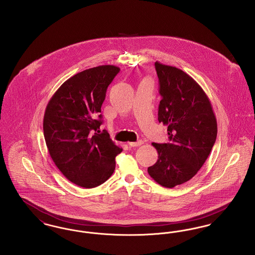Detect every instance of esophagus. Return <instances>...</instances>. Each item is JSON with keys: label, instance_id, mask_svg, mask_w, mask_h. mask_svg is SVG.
I'll return each mask as SVG.
<instances>
[{"label": "esophagus", "instance_id": "esophagus-1", "mask_svg": "<svg viewBox=\"0 0 255 255\" xmlns=\"http://www.w3.org/2000/svg\"><path fill=\"white\" fill-rule=\"evenodd\" d=\"M128 144L130 146H132V147H137V146L142 145V144H143V141H142V140H138V141H136V142H129Z\"/></svg>", "mask_w": 255, "mask_h": 255}]
</instances>
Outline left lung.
Returning <instances> with one entry per match:
<instances>
[{"label":"left lung","mask_w":255,"mask_h":255,"mask_svg":"<svg viewBox=\"0 0 255 255\" xmlns=\"http://www.w3.org/2000/svg\"><path fill=\"white\" fill-rule=\"evenodd\" d=\"M161 100L158 122L167 125L168 143H152L158 160L148 174L161 186L172 188L192 179L216 141L217 122L208 97L182 70L155 63Z\"/></svg>","instance_id":"1"}]
</instances>
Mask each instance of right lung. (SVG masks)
<instances>
[{
    "mask_svg": "<svg viewBox=\"0 0 255 255\" xmlns=\"http://www.w3.org/2000/svg\"><path fill=\"white\" fill-rule=\"evenodd\" d=\"M120 68L102 65L76 73L49 99L43 129L50 158L74 184L93 188L106 182L122 151L107 131L95 133L102 124L99 115L106 91ZM99 120H96L97 116Z\"/></svg>",
    "mask_w": 255,
    "mask_h": 255,
    "instance_id": "add662e5",
    "label": "right lung"
}]
</instances>
